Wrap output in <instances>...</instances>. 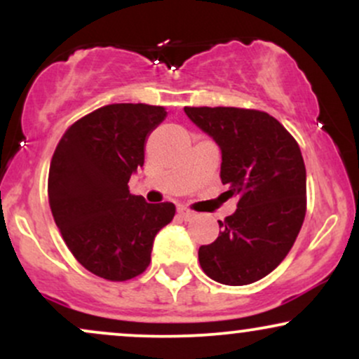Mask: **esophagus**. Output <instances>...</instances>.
<instances>
[{
    "label": "esophagus",
    "instance_id": "esophagus-1",
    "mask_svg": "<svg viewBox=\"0 0 359 359\" xmlns=\"http://www.w3.org/2000/svg\"><path fill=\"white\" fill-rule=\"evenodd\" d=\"M177 214H179V217H182L184 221H189V219H192V217H194V212L187 208H179V209H177Z\"/></svg>",
    "mask_w": 359,
    "mask_h": 359
}]
</instances>
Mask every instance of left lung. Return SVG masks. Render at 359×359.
I'll return each instance as SVG.
<instances>
[{
	"mask_svg": "<svg viewBox=\"0 0 359 359\" xmlns=\"http://www.w3.org/2000/svg\"><path fill=\"white\" fill-rule=\"evenodd\" d=\"M221 150V182L238 209L219 236L199 248L204 273L224 285H248L287 257L306 217V165L294 137L269 113L184 108Z\"/></svg>",
	"mask_w": 359,
	"mask_h": 359,
	"instance_id": "8db88e82",
	"label": "left lung"
}]
</instances>
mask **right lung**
Returning <instances> with one entry per match:
<instances>
[{
    "label": "right lung",
    "instance_id": "obj_1",
    "mask_svg": "<svg viewBox=\"0 0 359 359\" xmlns=\"http://www.w3.org/2000/svg\"><path fill=\"white\" fill-rule=\"evenodd\" d=\"M165 116L163 106H102L74 123L55 148L52 216L71 253L97 277L125 282L143 273L156 233L174 219V204H148L128 189L145 162L147 138Z\"/></svg>",
    "mask_w": 359,
    "mask_h": 359
}]
</instances>
